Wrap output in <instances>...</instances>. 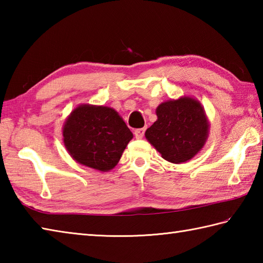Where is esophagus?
I'll return each instance as SVG.
<instances>
[{"label": "esophagus", "instance_id": "esophagus-1", "mask_svg": "<svg viewBox=\"0 0 263 263\" xmlns=\"http://www.w3.org/2000/svg\"><path fill=\"white\" fill-rule=\"evenodd\" d=\"M145 135V128H138V130L135 131V136L137 139H141Z\"/></svg>", "mask_w": 263, "mask_h": 263}]
</instances>
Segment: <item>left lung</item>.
<instances>
[{
	"label": "left lung",
	"mask_w": 263,
	"mask_h": 263,
	"mask_svg": "<svg viewBox=\"0 0 263 263\" xmlns=\"http://www.w3.org/2000/svg\"><path fill=\"white\" fill-rule=\"evenodd\" d=\"M156 115L157 121L145 136L164 159L187 162L203 148L209 123L198 101L189 97L168 100L157 107Z\"/></svg>",
	"instance_id": "1"
}]
</instances>
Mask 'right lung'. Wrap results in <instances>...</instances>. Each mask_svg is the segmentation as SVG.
<instances>
[{"label":"right lung","mask_w":263,"mask_h":263,"mask_svg":"<svg viewBox=\"0 0 263 263\" xmlns=\"http://www.w3.org/2000/svg\"><path fill=\"white\" fill-rule=\"evenodd\" d=\"M64 143L76 162L109 171L120 161L132 132L112 108L82 105L64 125Z\"/></svg>","instance_id":"add662e5"}]
</instances>
